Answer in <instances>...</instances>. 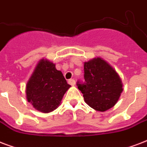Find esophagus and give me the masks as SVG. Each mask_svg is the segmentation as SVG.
<instances>
[{"label":"esophagus","mask_w":147,"mask_h":147,"mask_svg":"<svg viewBox=\"0 0 147 147\" xmlns=\"http://www.w3.org/2000/svg\"><path fill=\"white\" fill-rule=\"evenodd\" d=\"M68 82H69V85H75V84H76V81L74 80V79H69V80L68 81Z\"/></svg>","instance_id":"obj_1"}]
</instances>
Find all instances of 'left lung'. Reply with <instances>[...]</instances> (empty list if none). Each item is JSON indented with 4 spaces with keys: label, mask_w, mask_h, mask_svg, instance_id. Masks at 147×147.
Listing matches in <instances>:
<instances>
[{
    "label": "left lung",
    "mask_w": 147,
    "mask_h": 147,
    "mask_svg": "<svg viewBox=\"0 0 147 147\" xmlns=\"http://www.w3.org/2000/svg\"><path fill=\"white\" fill-rule=\"evenodd\" d=\"M85 83L77 82L85 101L93 109L105 111L116 105L123 92L122 82L105 60L94 58L84 63Z\"/></svg>",
    "instance_id": "8db88e82"
}]
</instances>
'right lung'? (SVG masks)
Masks as SVG:
<instances>
[{
	"mask_svg": "<svg viewBox=\"0 0 147 147\" xmlns=\"http://www.w3.org/2000/svg\"><path fill=\"white\" fill-rule=\"evenodd\" d=\"M70 87L62 71L55 69V65L42 59L26 83V99L37 111L49 113L59 106Z\"/></svg>",
	"mask_w": 147,
	"mask_h": 147,
	"instance_id": "add662e5",
	"label": "right lung"
}]
</instances>
